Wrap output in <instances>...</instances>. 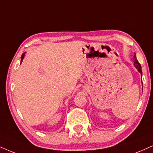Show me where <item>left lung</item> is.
Listing matches in <instances>:
<instances>
[{
    "label": "left lung",
    "instance_id": "8db88e82",
    "mask_svg": "<svg viewBox=\"0 0 153 153\" xmlns=\"http://www.w3.org/2000/svg\"><path fill=\"white\" fill-rule=\"evenodd\" d=\"M134 65L135 68H137V69L138 70V71L140 72V74H141V75H143V73H142V68H141V65H140V64L139 63V62L137 61V59L136 58V55L134 54Z\"/></svg>",
    "mask_w": 153,
    "mask_h": 153
}]
</instances>
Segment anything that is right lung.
<instances>
[{
  "instance_id": "right-lung-1",
  "label": "right lung",
  "mask_w": 153,
  "mask_h": 153,
  "mask_svg": "<svg viewBox=\"0 0 153 153\" xmlns=\"http://www.w3.org/2000/svg\"><path fill=\"white\" fill-rule=\"evenodd\" d=\"M24 55H25V53H24V54H23L22 55V58H21V63L22 62V61H23V59L24 58Z\"/></svg>"
}]
</instances>
